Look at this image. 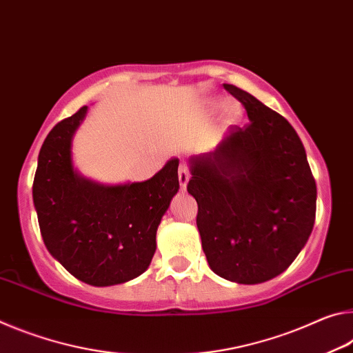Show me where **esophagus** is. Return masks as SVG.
Segmentation results:
<instances>
[{"mask_svg":"<svg viewBox=\"0 0 353 353\" xmlns=\"http://www.w3.org/2000/svg\"><path fill=\"white\" fill-rule=\"evenodd\" d=\"M189 178H190V175H189L188 165L186 164H181L180 165V170H178V180H180V186H181L183 190H186V186H188V183H189Z\"/></svg>","mask_w":353,"mask_h":353,"instance_id":"1","label":"esophagus"}]
</instances>
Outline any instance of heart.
I'll list each match as a JSON object with an SVG mask.
<instances>
[{
    "mask_svg": "<svg viewBox=\"0 0 353 353\" xmlns=\"http://www.w3.org/2000/svg\"><path fill=\"white\" fill-rule=\"evenodd\" d=\"M219 112H222L221 126L223 130L236 126L242 119L241 108L238 105H227L222 98H206L197 108V114L200 117H214Z\"/></svg>",
    "mask_w": 353,
    "mask_h": 353,
    "instance_id": "1",
    "label": "heart"
}]
</instances>
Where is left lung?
Returning <instances> with one entry per match:
<instances>
[{
    "mask_svg": "<svg viewBox=\"0 0 353 353\" xmlns=\"http://www.w3.org/2000/svg\"><path fill=\"white\" fill-rule=\"evenodd\" d=\"M250 123L189 159L188 192L212 272L258 285L290 268L316 217V181L296 130L248 92L223 84Z\"/></svg>",
    "mask_w": 353,
    "mask_h": 353,
    "instance_id": "8db88e82",
    "label": "left lung"
}]
</instances>
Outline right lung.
Wrapping results in <instances>:
<instances>
[{
  "mask_svg": "<svg viewBox=\"0 0 353 353\" xmlns=\"http://www.w3.org/2000/svg\"><path fill=\"white\" fill-rule=\"evenodd\" d=\"M89 108L57 123L39 153L32 184L40 233L51 256L78 280L112 286L148 269L156 231L180 189L172 158L141 183L103 184L73 164V137Z\"/></svg>",
  "mask_w": 353,
  "mask_h": 353,
  "instance_id": "1",
  "label": "right lung"
}]
</instances>
